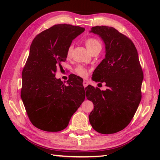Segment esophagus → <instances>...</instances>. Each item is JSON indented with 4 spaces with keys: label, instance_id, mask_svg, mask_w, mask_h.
Here are the masks:
<instances>
[{
    "label": "esophagus",
    "instance_id": "obj_1",
    "mask_svg": "<svg viewBox=\"0 0 160 160\" xmlns=\"http://www.w3.org/2000/svg\"><path fill=\"white\" fill-rule=\"evenodd\" d=\"M82 84H83L84 87H87V86H88V82H87V81H86V80H84V81H83V82H82Z\"/></svg>",
    "mask_w": 160,
    "mask_h": 160
}]
</instances>
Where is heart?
<instances>
[{
  "label": "heart",
  "mask_w": 160,
  "mask_h": 160,
  "mask_svg": "<svg viewBox=\"0 0 160 160\" xmlns=\"http://www.w3.org/2000/svg\"><path fill=\"white\" fill-rule=\"evenodd\" d=\"M84 44L87 48V49L89 51L90 53L95 52L96 50H101L102 49V44L100 41L98 39L96 38H88L84 40ZM73 45H70L68 47L67 50V57H69L71 55L73 51ZM76 72L78 75L82 77H86L87 76V71L83 68L82 67H78L76 69Z\"/></svg>",
  "instance_id": "heart-1"
}]
</instances>
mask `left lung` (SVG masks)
Masks as SVG:
<instances>
[{
	"mask_svg": "<svg viewBox=\"0 0 160 160\" xmlns=\"http://www.w3.org/2000/svg\"><path fill=\"white\" fill-rule=\"evenodd\" d=\"M90 32L99 36L105 45V58L93 71V80L105 82L108 89L85 88L87 98L94 105L89 122L100 133H115L130 123L138 109L143 71L138 51L128 37L108 26L93 27Z\"/></svg>",
	"mask_w": 160,
	"mask_h": 160,
	"instance_id": "obj_1",
	"label": "left lung"
}]
</instances>
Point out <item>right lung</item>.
<instances>
[{"label": "right lung", "mask_w": 160, "mask_h": 160, "mask_svg": "<svg viewBox=\"0 0 160 160\" xmlns=\"http://www.w3.org/2000/svg\"><path fill=\"white\" fill-rule=\"evenodd\" d=\"M84 28L67 24L53 25L33 39L23 68L21 99L32 124L40 130H63L85 98L81 79L73 75L63 82L55 77L67 58V50Z\"/></svg>", "instance_id": "obj_1"}]
</instances>
